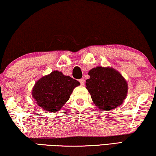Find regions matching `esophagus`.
Wrapping results in <instances>:
<instances>
[{
  "label": "esophagus",
  "mask_w": 156,
  "mask_h": 156,
  "mask_svg": "<svg viewBox=\"0 0 156 156\" xmlns=\"http://www.w3.org/2000/svg\"><path fill=\"white\" fill-rule=\"evenodd\" d=\"M80 82L81 86H83V84H84V80H83V79H81V80H80Z\"/></svg>",
  "instance_id": "obj_1"
}]
</instances>
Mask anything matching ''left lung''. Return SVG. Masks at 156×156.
Instances as JSON below:
<instances>
[{"mask_svg": "<svg viewBox=\"0 0 156 156\" xmlns=\"http://www.w3.org/2000/svg\"><path fill=\"white\" fill-rule=\"evenodd\" d=\"M88 75L86 88L98 108L110 111L123 103L128 93V83L120 73L112 67L97 66Z\"/></svg>", "mask_w": 156, "mask_h": 156, "instance_id": "8db88e82", "label": "left lung"}]
</instances>
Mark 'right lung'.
<instances>
[{"label": "right lung", "mask_w": 156, "mask_h": 156, "mask_svg": "<svg viewBox=\"0 0 156 156\" xmlns=\"http://www.w3.org/2000/svg\"><path fill=\"white\" fill-rule=\"evenodd\" d=\"M80 85L78 81L54 70L36 81L32 95L37 105L44 111L57 112L68 101L74 88Z\"/></svg>", "instance_id": "1"}]
</instances>
